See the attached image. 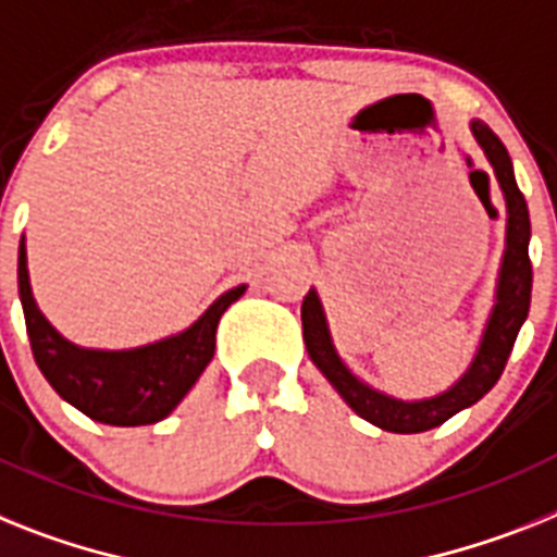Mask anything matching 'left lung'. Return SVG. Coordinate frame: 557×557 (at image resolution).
Masks as SVG:
<instances>
[{
	"instance_id": "1",
	"label": "left lung",
	"mask_w": 557,
	"mask_h": 557,
	"mask_svg": "<svg viewBox=\"0 0 557 557\" xmlns=\"http://www.w3.org/2000/svg\"><path fill=\"white\" fill-rule=\"evenodd\" d=\"M475 141L484 149L490 166L495 172V181L502 186L504 203H507V246H504L502 271H498V286H495V306L487 320V329L481 334L479 350L473 362L465 371L459 382L447 387L445 394L430 396V399L405 401L394 396L373 391L362 380H357L348 371L334 343H331L325 311L317 297V292L306 294L302 300V339H306L308 357L322 371V376L336 387V394L348 401V408L366 422L376 424L391 433H422V430L438 428L459 410L470 408L490 387L498 382L507 366L509 350L516 345V336L530 314L532 297V263H530V209L516 184V172L509 161L507 147L502 138L484 124L473 121L470 124Z\"/></svg>"
}]
</instances>
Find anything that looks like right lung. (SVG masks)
Segmentation results:
<instances>
[{
	"instance_id": "add662e5",
	"label": "right lung",
	"mask_w": 557,
	"mask_h": 557,
	"mask_svg": "<svg viewBox=\"0 0 557 557\" xmlns=\"http://www.w3.org/2000/svg\"><path fill=\"white\" fill-rule=\"evenodd\" d=\"M243 292L246 286L221 294L198 322L161 343L129 350L78 348L45 320L33 300L25 237L18 243V300L36 366L64 401L96 422L115 428L161 422L177 408V401L212 362L218 322Z\"/></svg>"
}]
</instances>
